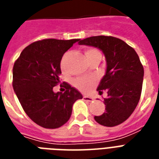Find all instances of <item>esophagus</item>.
Here are the masks:
<instances>
[{
    "mask_svg": "<svg viewBox=\"0 0 159 159\" xmlns=\"http://www.w3.org/2000/svg\"><path fill=\"white\" fill-rule=\"evenodd\" d=\"M83 99L84 100V101H88V102H91V101H93V99L92 98V97L87 96V95H84Z\"/></svg>",
    "mask_w": 159,
    "mask_h": 159,
    "instance_id": "1",
    "label": "esophagus"
}]
</instances>
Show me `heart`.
<instances>
[{
    "mask_svg": "<svg viewBox=\"0 0 159 159\" xmlns=\"http://www.w3.org/2000/svg\"><path fill=\"white\" fill-rule=\"evenodd\" d=\"M85 56L87 59H89L91 56H93L94 55H100V52L99 50L94 49V48H89L84 51ZM65 59L66 57H64L62 59L61 64L60 66L62 68H64L65 66ZM97 82V78L95 76H91V77H80V78H77L75 80V85L76 86V88H78L80 90L86 92L89 91L92 87H93Z\"/></svg>",
    "mask_w": 159,
    "mask_h": 159,
    "instance_id": "obj_1",
    "label": "heart"
}]
</instances>
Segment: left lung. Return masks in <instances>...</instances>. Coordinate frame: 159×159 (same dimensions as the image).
<instances>
[{
  "mask_svg": "<svg viewBox=\"0 0 159 159\" xmlns=\"http://www.w3.org/2000/svg\"><path fill=\"white\" fill-rule=\"evenodd\" d=\"M79 44L99 48L106 58V74L97 90L100 94L107 90L108 98L104 99L105 111L94 116L95 121L106 127L122 124L134 111L141 96L144 72L139 55L124 40L113 36H91Z\"/></svg>",
  "mask_w": 159,
  "mask_h": 159,
  "instance_id": "left-lung-1",
  "label": "left lung"
}]
</instances>
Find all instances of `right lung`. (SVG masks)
I'll list each match as a JSON object with an SVG mask.
<instances>
[{"label":"right lung","instance_id":"1","mask_svg":"<svg viewBox=\"0 0 159 159\" xmlns=\"http://www.w3.org/2000/svg\"><path fill=\"white\" fill-rule=\"evenodd\" d=\"M80 39H45L22 50L13 66L12 85L25 114L45 129H57L71 116L72 106L83 96L66 82V91L55 93L60 83V61L64 54Z\"/></svg>","mask_w":159,"mask_h":159}]
</instances>
